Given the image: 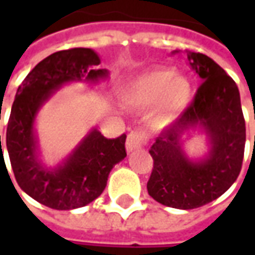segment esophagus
Here are the masks:
<instances>
[{
    "label": "esophagus",
    "mask_w": 255,
    "mask_h": 255,
    "mask_svg": "<svg viewBox=\"0 0 255 255\" xmlns=\"http://www.w3.org/2000/svg\"><path fill=\"white\" fill-rule=\"evenodd\" d=\"M144 140H146V136H144L143 132H140V131H132V132L128 135L126 149H127L128 153H132V151L139 150L143 146Z\"/></svg>",
    "instance_id": "34e87169"
}]
</instances>
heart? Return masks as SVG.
<instances>
[{
    "label": "heart",
    "instance_id": "obj_1",
    "mask_svg": "<svg viewBox=\"0 0 255 255\" xmlns=\"http://www.w3.org/2000/svg\"><path fill=\"white\" fill-rule=\"evenodd\" d=\"M120 95L126 105L135 109L155 104L150 122L154 127H165L187 109L192 87L186 76L175 75L168 68H155L131 79Z\"/></svg>",
    "mask_w": 255,
    "mask_h": 255
}]
</instances>
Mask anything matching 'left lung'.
Wrapping results in <instances>:
<instances>
[{
  "instance_id": "obj_1",
  "label": "left lung",
  "mask_w": 255,
  "mask_h": 255,
  "mask_svg": "<svg viewBox=\"0 0 255 255\" xmlns=\"http://www.w3.org/2000/svg\"><path fill=\"white\" fill-rule=\"evenodd\" d=\"M186 53L202 84L182 117L150 147L154 166L147 182L153 199L183 210L212 202L235 183L246 143L241 94L234 79L202 53ZM194 130L203 133L208 143V151L198 159L190 157L182 144Z\"/></svg>"
}]
</instances>
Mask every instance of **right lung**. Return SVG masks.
<instances>
[{"label": "right lung", "mask_w": 255, "mask_h": 255, "mask_svg": "<svg viewBox=\"0 0 255 255\" xmlns=\"http://www.w3.org/2000/svg\"><path fill=\"white\" fill-rule=\"evenodd\" d=\"M100 64L93 49L56 52L35 65L16 91L6 128L9 160L19 187L47 208L72 210L93 202L105 190L112 168L127 157L126 133L106 139L97 128L89 129L54 165H47L41 157L35 129L39 111L65 84L106 82L109 71L100 69ZM0 150L5 164L1 135Z\"/></svg>", "instance_id": "obj_1"}]
</instances>
